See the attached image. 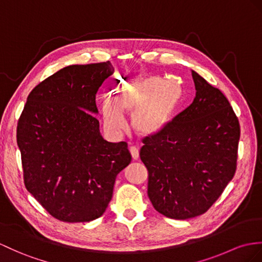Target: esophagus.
Instances as JSON below:
<instances>
[{
	"label": "esophagus",
	"instance_id": "34e87169",
	"mask_svg": "<svg viewBox=\"0 0 262 262\" xmlns=\"http://www.w3.org/2000/svg\"><path fill=\"white\" fill-rule=\"evenodd\" d=\"M130 153H131L133 160H138V159H139V150H138V148H136V146H130Z\"/></svg>",
	"mask_w": 262,
	"mask_h": 262
}]
</instances>
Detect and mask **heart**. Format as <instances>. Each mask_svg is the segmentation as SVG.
<instances>
[{"label":"heart","mask_w":262,"mask_h":262,"mask_svg":"<svg viewBox=\"0 0 262 262\" xmlns=\"http://www.w3.org/2000/svg\"><path fill=\"white\" fill-rule=\"evenodd\" d=\"M179 100V88L173 82L159 76L135 79L117 89L114 104L102 102L104 126L112 135H119L125 127L121 113H129L138 135L155 136L172 120Z\"/></svg>","instance_id":"1"}]
</instances>
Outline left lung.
<instances>
[{
    "mask_svg": "<svg viewBox=\"0 0 262 262\" xmlns=\"http://www.w3.org/2000/svg\"><path fill=\"white\" fill-rule=\"evenodd\" d=\"M195 98L155 136L143 139L148 195L159 213L186 220L205 213L237 169L240 125L223 93L192 71Z\"/></svg>",
    "mask_w": 262,
    "mask_h": 262,
    "instance_id": "1",
    "label": "left lung"
}]
</instances>
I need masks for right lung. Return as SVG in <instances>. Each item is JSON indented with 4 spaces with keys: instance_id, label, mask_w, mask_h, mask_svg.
Instances as JSON below:
<instances>
[{
    "instance_id": "1",
    "label": "right lung",
    "mask_w": 262,
    "mask_h": 262,
    "mask_svg": "<svg viewBox=\"0 0 262 262\" xmlns=\"http://www.w3.org/2000/svg\"><path fill=\"white\" fill-rule=\"evenodd\" d=\"M110 61L69 66L29 94L17 122L25 188L55 219L89 222L104 213L116 178L131 162L126 142L102 138L95 95Z\"/></svg>"
}]
</instances>
